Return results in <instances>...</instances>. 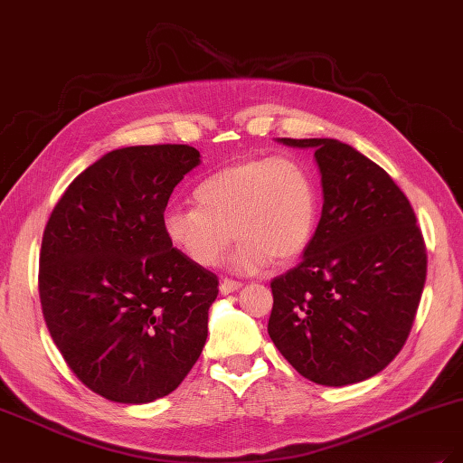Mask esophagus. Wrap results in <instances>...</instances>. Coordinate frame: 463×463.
I'll list each match as a JSON object with an SVG mask.
<instances>
[{"label":"esophagus","instance_id":"esophagus-1","mask_svg":"<svg viewBox=\"0 0 463 463\" xmlns=\"http://www.w3.org/2000/svg\"><path fill=\"white\" fill-rule=\"evenodd\" d=\"M240 288H241V282H235V279H230V278H223L220 284V291L223 293V296H230V293L237 291Z\"/></svg>","mask_w":463,"mask_h":463}]
</instances>
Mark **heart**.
<instances>
[{"label":"heart","mask_w":463,"mask_h":463,"mask_svg":"<svg viewBox=\"0 0 463 463\" xmlns=\"http://www.w3.org/2000/svg\"><path fill=\"white\" fill-rule=\"evenodd\" d=\"M194 206H170L162 230L172 249L199 269L230 259L237 272H259L276 259H298L311 243L318 191L309 167L293 156H257L220 167L193 191Z\"/></svg>","instance_id":"heart-1"}]
</instances>
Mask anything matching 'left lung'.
I'll return each mask as SVG.
<instances>
[{
    "label": "left lung",
    "mask_w": 463,
    "mask_h": 463,
    "mask_svg": "<svg viewBox=\"0 0 463 463\" xmlns=\"http://www.w3.org/2000/svg\"><path fill=\"white\" fill-rule=\"evenodd\" d=\"M313 148L322 214L296 269L272 279L269 334L289 365L322 386L367 381L408 340L427 249L408 197L381 165L335 138Z\"/></svg>",
    "instance_id": "left-lung-1"
}]
</instances>
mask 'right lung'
Listing matches in <instances>:
<instances>
[{"label": "right lung", "instance_id": "add662e5", "mask_svg": "<svg viewBox=\"0 0 463 463\" xmlns=\"http://www.w3.org/2000/svg\"><path fill=\"white\" fill-rule=\"evenodd\" d=\"M201 164L187 145L111 150L55 204L40 249L42 313L65 363L96 394L148 403L197 363L218 278L165 241L164 210Z\"/></svg>", "mask_w": 463, "mask_h": 463}]
</instances>
